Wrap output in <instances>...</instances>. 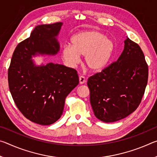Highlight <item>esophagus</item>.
I'll return each mask as SVG.
<instances>
[{
    "instance_id": "obj_1",
    "label": "esophagus",
    "mask_w": 157,
    "mask_h": 157,
    "mask_svg": "<svg viewBox=\"0 0 157 157\" xmlns=\"http://www.w3.org/2000/svg\"><path fill=\"white\" fill-rule=\"evenodd\" d=\"M79 82L80 84H83L86 82V79H85V78L84 76H79Z\"/></svg>"
}]
</instances>
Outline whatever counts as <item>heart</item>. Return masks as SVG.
Segmentation results:
<instances>
[{"mask_svg":"<svg viewBox=\"0 0 157 157\" xmlns=\"http://www.w3.org/2000/svg\"><path fill=\"white\" fill-rule=\"evenodd\" d=\"M72 46L65 45L62 57L66 63L73 66L79 63V55H85V63L90 71L100 72L111 60L114 43L110 38L96 30H85L77 33L71 39Z\"/></svg>","mask_w":157,"mask_h":157,"instance_id":"heart-1","label":"heart"}]
</instances>
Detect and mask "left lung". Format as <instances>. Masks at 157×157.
I'll use <instances>...</instances> for the list:
<instances>
[{
  "label": "left lung",
  "instance_id": "1",
  "mask_svg": "<svg viewBox=\"0 0 157 157\" xmlns=\"http://www.w3.org/2000/svg\"><path fill=\"white\" fill-rule=\"evenodd\" d=\"M116 62L90 77V102L95 117L105 123L124 118L136 109L144 95L148 66L141 48L127 36Z\"/></svg>",
  "mask_w": 157,
  "mask_h": 157
}]
</instances>
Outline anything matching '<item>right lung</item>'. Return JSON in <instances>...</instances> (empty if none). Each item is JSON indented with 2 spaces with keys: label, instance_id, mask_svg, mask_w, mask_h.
I'll return each mask as SVG.
<instances>
[{
  "label": "right lung",
  "instance_id": "add662e5",
  "mask_svg": "<svg viewBox=\"0 0 157 157\" xmlns=\"http://www.w3.org/2000/svg\"><path fill=\"white\" fill-rule=\"evenodd\" d=\"M63 23L37 25L30 36L17 45L8 69L10 93L17 108L28 120L49 125L59 119L65 99L79 84L75 69L58 63L36 66L32 57L55 55L57 36Z\"/></svg>",
  "mask_w": 157,
  "mask_h": 157
}]
</instances>
